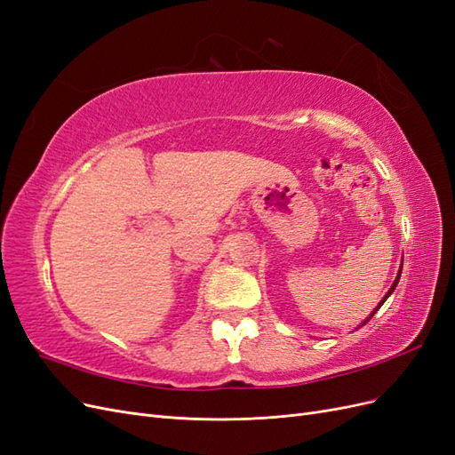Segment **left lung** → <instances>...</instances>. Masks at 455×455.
<instances>
[{
	"mask_svg": "<svg viewBox=\"0 0 455 455\" xmlns=\"http://www.w3.org/2000/svg\"><path fill=\"white\" fill-rule=\"evenodd\" d=\"M401 273H403V266H401V269H398V275H396V279H395V283H393V286H391V288H389V292H387V294H385V298H383V299H381V301H379V306H378V307H376V309H374V311H371V313H370V316H368V319H366V321H364V323H363V324H361V326H364V324H366V323H368V321H370V319H371V316H374V315H376V311H378V309H379V307H381V306H383V301H385V299H387V298H389V296H391V294H393V291H395V288H396V284H398V279H401ZM361 326H359V328H361Z\"/></svg>",
	"mask_w": 455,
	"mask_h": 455,
	"instance_id": "obj_1",
	"label": "left lung"
}]
</instances>
